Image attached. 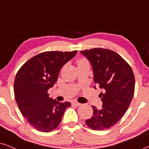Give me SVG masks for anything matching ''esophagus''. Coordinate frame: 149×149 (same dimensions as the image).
<instances>
[{
	"label": "esophagus",
	"instance_id": "esophagus-1",
	"mask_svg": "<svg viewBox=\"0 0 149 149\" xmlns=\"http://www.w3.org/2000/svg\"><path fill=\"white\" fill-rule=\"evenodd\" d=\"M71 104H72V105H73V106H76V107H80L82 105V104H80V103L77 102H72Z\"/></svg>",
	"mask_w": 149,
	"mask_h": 149
}]
</instances>
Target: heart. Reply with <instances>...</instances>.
Masks as SVG:
<instances>
[{
	"label": "heart",
	"instance_id": "obj_1",
	"mask_svg": "<svg viewBox=\"0 0 149 149\" xmlns=\"http://www.w3.org/2000/svg\"><path fill=\"white\" fill-rule=\"evenodd\" d=\"M86 63H88V61H86L85 58H81L77 61V64H78V65H84V64H86Z\"/></svg>",
	"mask_w": 149,
	"mask_h": 149
}]
</instances>
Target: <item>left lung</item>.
I'll list each match as a JSON object with an SVG mask.
<instances>
[{
    "instance_id": "1",
    "label": "left lung",
    "mask_w": 149,
    "mask_h": 149,
    "mask_svg": "<svg viewBox=\"0 0 149 149\" xmlns=\"http://www.w3.org/2000/svg\"><path fill=\"white\" fill-rule=\"evenodd\" d=\"M80 53L91 64L94 82L104 90L99 95L102 108L98 110L92 106L93 116L85 122L96 131L109 129L123 117L132 100L135 91L133 70L119 54L108 49L93 48Z\"/></svg>"
}]
</instances>
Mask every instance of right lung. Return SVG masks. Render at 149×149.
<instances>
[{"mask_svg":"<svg viewBox=\"0 0 149 149\" xmlns=\"http://www.w3.org/2000/svg\"><path fill=\"white\" fill-rule=\"evenodd\" d=\"M73 52H45L30 58L15 77V99L21 113L31 127L41 132L56 129L69 102H59L49 96L48 90L57 81L63 66L74 57Z\"/></svg>","mask_w":149,"mask_h":149,"instance_id":"1","label":"right lung"}]
</instances>
